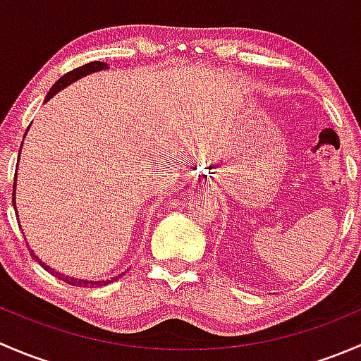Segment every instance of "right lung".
Listing matches in <instances>:
<instances>
[{"mask_svg": "<svg viewBox=\"0 0 361 361\" xmlns=\"http://www.w3.org/2000/svg\"><path fill=\"white\" fill-rule=\"evenodd\" d=\"M108 68H110V66H108V63H101V61H94V63L83 64V66H80V68L73 69V71L66 73V75L61 76V78L57 80L56 83H54L52 89L49 90V94H47V97H45V103H47V101H49V99H52V97L56 96L57 92H61V90L66 89L68 85H71V83H75L76 80L83 78V76H87V75H92V73L103 71V69H108ZM20 148H23V147H20ZM16 183H17V174H16V178H13V209H17V206H16ZM16 214H17V213H16ZM17 221H19V214H17ZM29 253H31V257L35 258V260L38 262V264L42 265V267L45 269L47 272H50V274L56 276L57 279H61V281L68 283V285H73V286H82V288H92V286L110 285V283L116 281V279H118L120 276H123V272H122V274L115 276V278H111V279H106V281H94V279H80V278H73V276H66V274H63V272L56 271V269H52V267H50V265H47L45 262H42V258H39L38 255H35V251H32L31 248H29Z\"/></svg>", "mask_w": 361, "mask_h": 361, "instance_id": "right-lung-1", "label": "right lung"}]
</instances>
